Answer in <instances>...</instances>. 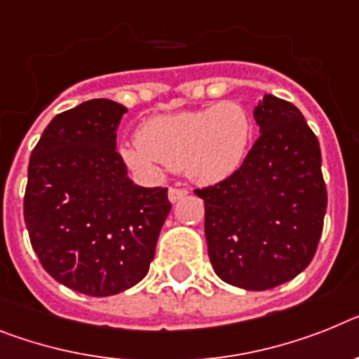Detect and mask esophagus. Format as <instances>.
Returning a JSON list of instances; mask_svg holds the SVG:
<instances>
[{
    "label": "esophagus",
    "instance_id": "esophagus-1",
    "mask_svg": "<svg viewBox=\"0 0 359 359\" xmlns=\"http://www.w3.org/2000/svg\"><path fill=\"white\" fill-rule=\"evenodd\" d=\"M186 195H188V189L186 188H170V191H168V197H170L171 203H177V201H180Z\"/></svg>",
    "mask_w": 359,
    "mask_h": 359
}]
</instances>
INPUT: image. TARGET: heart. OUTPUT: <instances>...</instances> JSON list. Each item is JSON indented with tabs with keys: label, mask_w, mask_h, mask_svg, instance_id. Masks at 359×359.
<instances>
[{
	"label": "heart",
	"mask_w": 359,
	"mask_h": 359,
	"mask_svg": "<svg viewBox=\"0 0 359 359\" xmlns=\"http://www.w3.org/2000/svg\"><path fill=\"white\" fill-rule=\"evenodd\" d=\"M252 138V118L237 102L204 109L156 114L138 128L137 144L120 147L131 170L155 173L156 164L184 170L197 182H217L243 164Z\"/></svg>",
	"instance_id": "1"
}]
</instances>
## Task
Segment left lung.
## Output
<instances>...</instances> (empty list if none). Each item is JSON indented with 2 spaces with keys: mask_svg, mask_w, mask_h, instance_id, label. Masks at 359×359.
<instances>
[{
  "mask_svg": "<svg viewBox=\"0 0 359 359\" xmlns=\"http://www.w3.org/2000/svg\"><path fill=\"white\" fill-rule=\"evenodd\" d=\"M259 138L239 170L195 189L204 201L208 255L222 281L268 290L310 264L327 212L321 149L296 105L264 95Z\"/></svg>",
  "mask_w": 359,
  "mask_h": 359,
  "instance_id": "1",
  "label": "left lung"
}]
</instances>
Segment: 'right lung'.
I'll return each mask as SVG.
<instances>
[{
    "label": "right lung",
    "instance_id": "1",
    "mask_svg": "<svg viewBox=\"0 0 359 359\" xmlns=\"http://www.w3.org/2000/svg\"><path fill=\"white\" fill-rule=\"evenodd\" d=\"M123 105L107 98L56 114L31 153L23 217L45 272L87 296L142 281L171 210L168 188H142L116 151Z\"/></svg>",
    "mask_w": 359,
    "mask_h": 359
}]
</instances>
